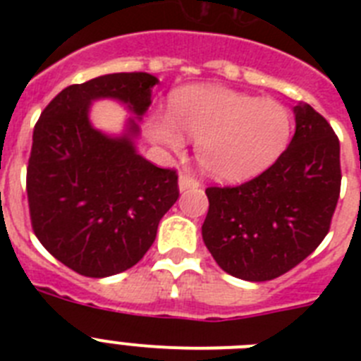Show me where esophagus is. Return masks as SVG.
I'll return each mask as SVG.
<instances>
[{
	"mask_svg": "<svg viewBox=\"0 0 361 361\" xmlns=\"http://www.w3.org/2000/svg\"><path fill=\"white\" fill-rule=\"evenodd\" d=\"M199 186H200L199 180H197L195 177H191V175H180V177H178V191L195 190V188Z\"/></svg>",
	"mask_w": 361,
	"mask_h": 361,
	"instance_id": "esophagus-1",
	"label": "esophagus"
}]
</instances>
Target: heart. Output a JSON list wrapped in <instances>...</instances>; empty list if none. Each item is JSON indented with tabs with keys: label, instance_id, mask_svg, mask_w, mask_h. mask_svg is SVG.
<instances>
[{
	"label": "heart",
	"instance_id": "obj_1",
	"mask_svg": "<svg viewBox=\"0 0 361 361\" xmlns=\"http://www.w3.org/2000/svg\"><path fill=\"white\" fill-rule=\"evenodd\" d=\"M186 135L197 139V161L220 180H244L267 170L288 148L291 111L275 99L195 85L175 92L168 111H153V141L180 152Z\"/></svg>",
	"mask_w": 361,
	"mask_h": 361
}]
</instances>
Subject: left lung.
<instances>
[{"mask_svg":"<svg viewBox=\"0 0 361 361\" xmlns=\"http://www.w3.org/2000/svg\"><path fill=\"white\" fill-rule=\"evenodd\" d=\"M296 130L271 168L237 188H208L202 240L220 269L250 282L288 273L329 231L340 197V142L307 103L295 108Z\"/></svg>","mask_w":361,"mask_h":361,"instance_id":"obj_1","label":"left lung"}]
</instances>
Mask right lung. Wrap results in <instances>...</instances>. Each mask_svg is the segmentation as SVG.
<instances>
[{
  "mask_svg": "<svg viewBox=\"0 0 361 361\" xmlns=\"http://www.w3.org/2000/svg\"><path fill=\"white\" fill-rule=\"evenodd\" d=\"M152 73H106L66 86L43 110L32 137L27 193L32 228L44 250L79 275L104 279L135 266L177 202V173L137 152L139 121L152 104ZM134 114L121 134L90 121L95 100Z\"/></svg>",
  "mask_w": 361,
  "mask_h": 361,
  "instance_id": "1",
  "label": "right lung"
}]
</instances>
